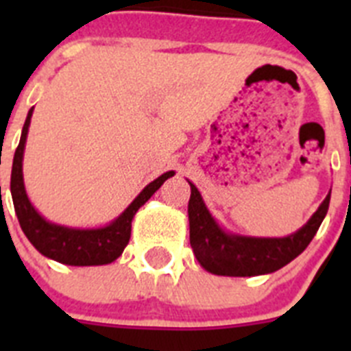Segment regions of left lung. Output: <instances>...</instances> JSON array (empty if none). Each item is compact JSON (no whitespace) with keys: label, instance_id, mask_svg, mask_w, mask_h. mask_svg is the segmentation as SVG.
Returning a JSON list of instances; mask_svg holds the SVG:
<instances>
[{"label":"left lung","instance_id":"8db88e82","mask_svg":"<svg viewBox=\"0 0 351 351\" xmlns=\"http://www.w3.org/2000/svg\"><path fill=\"white\" fill-rule=\"evenodd\" d=\"M188 202L190 244L198 263L207 272L232 278L271 274L302 253L320 228L328 210L330 193L308 223L287 237H251L226 232L207 209L202 195L191 181Z\"/></svg>","mask_w":351,"mask_h":351}]
</instances>
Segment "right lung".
Masks as SVG:
<instances>
[{
    "label": "right lung",
    "instance_id": "1",
    "mask_svg": "<svg viewBox=\"0 0 351 351\" xmlns=\"http://www.w3.org/2000/svg\"><path fill=\"white\" fill-rule=\"evenodd\" d=\"M33 108H29V112H27L26 123L23 126V133H21V142L15 149L10 179L12 200H14L15 214H17L24 235L43 256L64 263V265L84 267V265H105V263L114 262L116 258H119L128 244L133 216L149 198L156 193L158 188L167 179L172 178L176 172L170 170V172L161 173L153 182H149L144 190L133 198V202L116 219H112L105 226L75 228V226H64L47 221L27 198L23 178L24 147H26Z\"/></svg>",
    "mask_w": 351,
    "mask_h": 351
}]
</instances>
